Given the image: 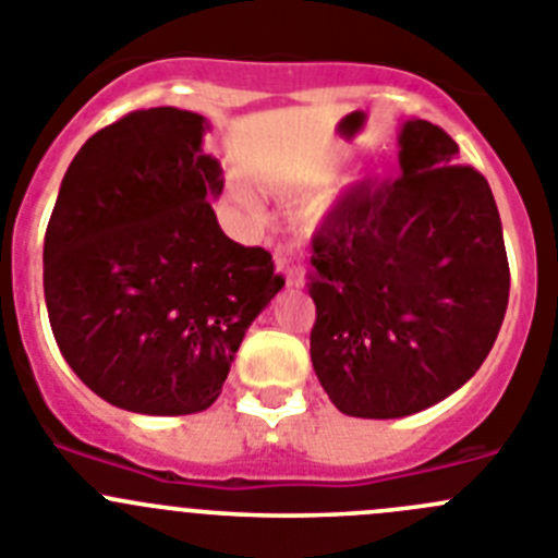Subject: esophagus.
I'll list each match as a JSON object with an SVG mask.
<instances>
[{
	"mask_svg": "<svg viewBox=\"0 0 558 558\" xmlns=\"http://www.w3.org/2000/svg\"><path fill=\"white\" fill-rule=\"evenodd\" d=\"M275 264H278L280 269H283L286 280H289V286H300L303 283V267L300 264H294V258H291V250L289 247H278L275 250Z\"/></svg>",
	"mask_w": 558,
	"mask_h": 558,
	"instance_id": "1",
	"label": "esophagus"
}]
</instances>
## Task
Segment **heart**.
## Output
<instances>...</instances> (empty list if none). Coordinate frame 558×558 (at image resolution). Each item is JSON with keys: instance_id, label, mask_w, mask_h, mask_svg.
Segmentation results:
<instances>
[{"instance_id": "1", "label": "heart", "mask_w": 558, "mask_h": 558, "mask_svg": "<svg viewBox=\"0 0 558 558\" xmlns=\"http://www.w3.org/2000/svg\"><path fill=\"white\" fill-rule=\"evenodd\" d=\"M327 179H330V168H322V170H316V173L311 175V179H308V186H319L322 181H327Z\"/></svg>"}]
</instances>
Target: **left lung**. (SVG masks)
Listing matches in <instances>:
<instances>
[{
	"label": "left lung",
	"instance_id": "obj_1",
	"mask_svg": "<svg viewBox=\"0 0 558 558\" xmlns=\"http://www.w3.org/2000/svg\"><path fill=\"white\" fill-rule=\"evenodd\" d=\"M402 173L343 192L314 233L311 361L355 418H402L468 383L509 303V262L490 184L457 165L429 121L399 134Z\"/></svg>",
	"mask_w": 558,
	"mask_h": 558
}]
</instances>
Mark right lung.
<instances>
[{"label":"right lung","mask_w":558,"mask_h":558,"mask_svg":"<svg viewBox=\"0 0 558 558\" xmlns=\"http://www.w3.org/2000/svg\"><path fill=\"white\" fill-rule=\"evenodd\" d=\"M206 118L137 109L93 134L60 184L44 294L68 366L129 413L211 408L244 332L283 289L272 255L222 233Z\"/></svg>","instance_id":"right-lung-1"}]
</instances>
